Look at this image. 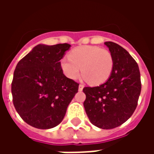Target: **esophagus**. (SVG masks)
Returning <instances> with one entry per match:
<instances>
[{"label": "esophagus", "instance_id": "esophagus-1", "mask_svg": "<svg viewBox=\"0 0 154 154\" xmlns=\"http://www.w3.org/2000/svg\"><path fill=\"white\" fill-rule=\"evenodd\" d=\"M83 87H84L83 85H82V84H80V85H79V87H78V90L80 91H82V89H83Z\"/></svg>", "mask_w": 154, "mask_h": 154}]
</instances>
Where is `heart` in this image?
Instances as JSON below:
<instances>
[{"instance_id": "obj_1", "label": "heart", "mask_w": 154, "mask_h": 154, "mask_svg": "<svg viewBox=\"0 0 154 154\" xmlns=\"http://www.w3.org/2000/svg\"><path fill=\"white\" fill-rule=\"evenodd\" d=\"M60 66L65 76L72 80H76L82 70L86 80L93 85H98L110 77L114 60L109 50L94 45H85L75 48L68 57H63Z\"/></svg>"}]
</instances>
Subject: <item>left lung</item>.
<instances>
[{
    "label": "left lung",
    "mask_w": 154,
    "mask_h": 154,
    "mask_svg": "<svg viewBox=\"0 0 154 154\" xmlns=\"http://www.w3.org/2000/svg\"><path fill=\"white\" fill-rule=\"evenodd\" d=\"M105 45L112 54L113 70L105 83L84 87L83 106L92 125L110 129L124 124L135 110L141 81L138 64L124 48L113 42Z\"/></svg>",
    "instance_id": "obj_1"
}]
</instances>
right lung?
<instances>
[{
	"mask_svg": "<svg viewBox=\"0 0 154 154\" xmlns=\"http://www.w3.org/2000/svg\"><path fill=\"white\" fill-rule=\"evenodd\" d=\"M70 47L38 44L16 65L11 84L13 104L29 125L48 129L63 119L79 86L64 75L60 66Z\"/></svg>",
	"mask_w": 154,
	"mask_h": 154,
	"instance_id": "obj_1",
	"label": "right lung"
}]
</instances>
